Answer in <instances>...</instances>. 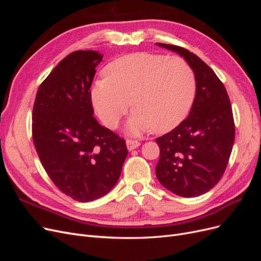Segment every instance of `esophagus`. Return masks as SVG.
Masks as SVG:
<instances>
[{"mask_svg":"<svg viewBox=\"0 0 261 261\" xmlns=\"http://www.w3.org/2000/svg\"><path fill=\"white\" fill-rule=\"evenodd\" d=\"M126 146H127V149L129 150V151H132V150L136 149L140 146V143L137 140H132V139H127L126 140Z\"/></svg>","mask_w":261,"mask_h":261,"instance_id":"34e87169","label":"esophagus"}]
</instances>
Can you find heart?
<instances>
[{"instance_id":"heart-1","label":"heart","mask_w":261,"mask_h":261,"mask_svg":"<svg viewBox=\"0 0 261 261\" xmlns=\"http://www.w3.org/2000/svg\"><path fill=\"white\" fill-rule=\"evenodd\" d=\"M195 90V75L185 60L136 52L110 63L105 77L92 84L90 98L110 128L116 127L127 112L130 99L135 109L126 130L138 136L153 128L156 133L174 128L191 109Z\"/></svg>"}]
</instances>
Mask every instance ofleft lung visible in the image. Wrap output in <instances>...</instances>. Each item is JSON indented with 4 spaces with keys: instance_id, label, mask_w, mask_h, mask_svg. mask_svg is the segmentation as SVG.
<instances>
[{
    "instance_id": "obj_1",
    "label": "left lung",
    "mask_w": 261,
    "mask_h": 261,
    "mask_svg": "<svg viewBox=\"0 0 261 261\" xmlns=\"http://www.w3.org/2000/svg\"><path fill=\"white\" fill-rule=\"evenodd\" d=\"M156 45L184 58L195 75L191 112L155 139L160 147L158 179L173 194L191 198L209 192L223 175L235 137L232 107L223 84L196 54L177 45Z\"/></svg>"
}]
</instances>
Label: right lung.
Returning <instances> with one entry per match:
<instances>
[{"mask_svg": "<svg viewBox=\"0 0 261 261\" xmlns=\"http://www.w3.org/2000/svg\"><path fill=\"white\" fill-rule=\"evenodd\" d=\"M102 58L92 50L67 55L39 87L33 110L39 159L55 186L81 202L111 191L128 153L125 140L93 116L90 87Z\"/></svg>", "mask_w": 261, "mask_h": 261, "instance_id": "obj_1", "label": "right lung"}]
</instances>
